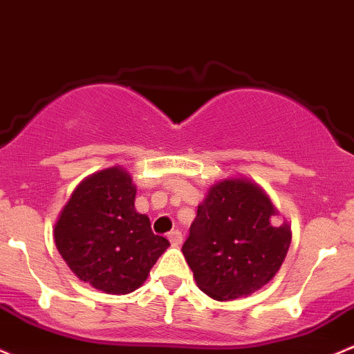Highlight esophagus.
<instances>
[{
    "mask_svg": "<svg viewBox=\"0 0 354 354\" xmlns=\"http://www.w3.org/2000/svg\"><path fill=\"white\" fill-rule=\"evenodd\" d=\"M167 239H169V243L173 245H180L181 243H183V234H181L178 229H174L167 234Z\"/></svg>",
    "mask_w": 354,
    "mask_h": 354,
    "instance_id": "esophagus-1",
    "label": "esophagus"
}]
</instances>
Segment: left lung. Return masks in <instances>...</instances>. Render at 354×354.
I'll return each mask as SVG.
<instances>
[{
    "label": "left lung",
    "instance_id": "8db88e82",
    "mask_svg": "<svg viewBox=\"0 0 354 354\" xmlns=\"http://www.w3.org/2000/svg\"><path fill=\"white\" fill-rule=\"evenodd\" d=\"M274 215L266 193L251 181L224 180L210 188L181 248L207 295L248 297L277 274L292 234Z\"/></svg>",
    "mask_w": 354,
    "mask_h": 354
}]
</instances>
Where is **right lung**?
<instances>
[{"label": "right lung", "mask_w": 354, "mask_h": 354, "mask_svg": "<svg viewBox=\"0 0 354 354\" xmlns=\"http://www.w3.org/2000/svg\"><path fill=\"white\" fill-rule=\"evenodd\" d=\"M133 202L129 173L109 167L74 189L54 229L55 245L74 274L113 295L139 288L169 245Z\"/></svg>", "instance_id": "right-lung-1"}]
</instances>
